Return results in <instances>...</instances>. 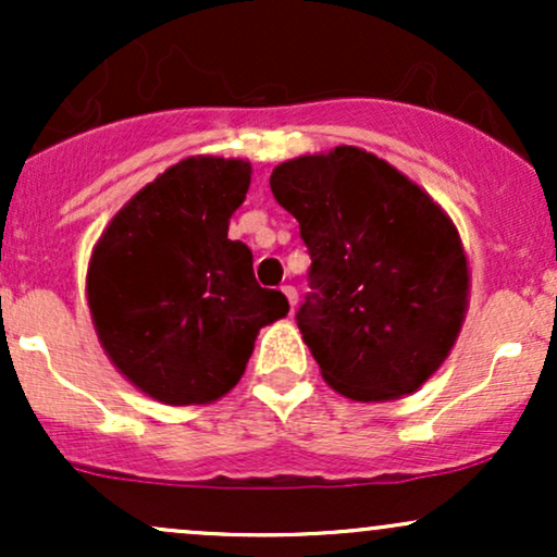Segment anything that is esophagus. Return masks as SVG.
<instances>
[{
	"mask_svg": "<svg viewBox=\"0 0 557 557\" xmlns=\"http://www.w3.org/2000/svg\"><path fill=\"white\" fill-rule=\"evenodd\" d=\"M283 293H285V298H287V304H290V309L293 306L298 304V290L293 285H283Z\"/></svg>",
	"mask_w": 557,
	"mask_h": 557,
	"instance_id": "34e87169",
	"label": "esophagus"
}]
</instances>
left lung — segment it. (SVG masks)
Listing matches in <instances>:
<instances>
[{"instance_id":"1","label":"left lung","mask_w":557,"mask_h":557,"mask_svg":"<svg viewBox=\"0 0 557 557\" xmlns=\"http://www.w3.org/2000/svg\"><path fill=\"white\" fill-rule=\"evenodd\" d=\"M270 188L309 248L311 293L296 322L327 385L363 403L424 385L450 354L469 296L447 214L356 146L283 162Z\"/></svg>"}]
</instances>
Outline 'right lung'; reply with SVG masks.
<instances>
[{"label":"right lung","instance_id":"right-lung-1","mask_svg":"<svg viewBox=\"0 0 557 557\" xmlns=\"http://www.w3.org/2000/svg\"><path fill=\"white\" fill-rule=\"evenodd\" d=\"M251 164L190 157L114 214L88 264L94 327L114 367L154 400L190 406L238 385L264 324L287 298L253 277L230 240Z\"/></svg>","mask_w":557,"mask_h":557}]
</instances>
